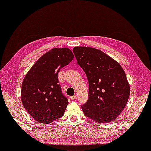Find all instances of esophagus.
Masks as SVG:
<instances>
[{
	"instance_id": "1",
	"label": "esophagus",
	"mask_w": 151,
	"mask_h": 151,
	"mask_svg": "<svg viewBox=\"0 0 151 151\" xmlns=\"http://www.w3.org/2000/svg\"><path fill=\"white\" fill-rule=\"evenodd\" d=\"M70 98L72 100H75L76 99H77V95H75V96H71Z\"/></svg>"
}]
</instances>
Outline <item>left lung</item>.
Masks as SVG:
<instances>
[{
  "mask_svg": "<svg viewBox=\"0 0 151 151\" xmlns=\"http://www.w3.org/2000/svg\"><path fill=\"white\" fill-rule=\"evenodd\" d=\"M73 52L89 83L88 100L81 106L83 114L99 123L112 122L124 109L130 96L124 70L99 49L75 47Z\"/></svg>",
  "mask_w": 151,
  "mask_h": 151,
  "instance_id": "1",
  "label": "left lung"
}]
</instances>
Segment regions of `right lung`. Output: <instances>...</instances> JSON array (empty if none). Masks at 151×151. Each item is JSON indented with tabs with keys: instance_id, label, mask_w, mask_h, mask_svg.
I'll list each match as a JSON object with an SVG mask.
<instances>
[{
	"instance_id": "1",
	"label": "right lung",
	"mask_w": 151,
	"mask_h": 151,
	"mask_svg": "<svg viewBox=\"0 0 151 151\" xmlns=\"http://www.w3.org/2000/svg\"><path fill=\"white\" fill-rule=\"evenodd\" d=\"M73 58L70 49L53 48L27 73L21 86V101L37 122L49 124L63 115L68 101L61 92L58 76Z\"/></svg>"
}]
</instances>
